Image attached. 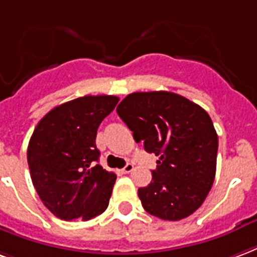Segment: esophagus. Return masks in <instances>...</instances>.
I'll list each match as a JSON object with an SVG mask.
<instances>
[{"instance_id": "esophagus-1", "label": "esophagus", "mask_w": 257, "mask_h": 257, "mask_svg": "<svg viewBox=\"0 0 257 257\" xmlns=\"http://www.w3.org/2000/svg\"><path fill=\"white\" fill-rule=\"evenodd\" d=\"M134 167H135L134 163H126L125 167L122 169V173H125V174H126V173H131L132 170H134Z\"/></svg>"}]
</instances>
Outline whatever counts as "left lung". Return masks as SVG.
Masks as SVG:
<instances>
[{"mask_svg": "<svg viewBox=\"0 0 257 257\" xmlns=\"http://www.w3.org/2000/svg\"><path fill=\"white\" fill-rule=\"evenodd\" d=\"M117 113L135 140L159 157L153 181L139 188L144 210L163 220L193 214L215 178L218 135L208 113L167 91L129 94Z\"/></svg>", "mask_w": 257, "mask_h": 257, "instance_id": "1", "label": "left lung"}]
</instances>
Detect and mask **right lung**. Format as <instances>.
Masks as SVG:
<instances>
[{"instance_id": "add662e5", "label": "right lung", "mask_w": 257, "mask_h": 257, "mask_svg": "<svg viewBox=\"0 0 257 257\" xmlns=\"http://www.w3.org/2000/svg\"><path fill=\"white\" fill-rule=\"evenodd\" d=\"M118 100L85 95L57 106L38 122L28 144V167L41 200L57 218L88 220L109 206L117 177L98 165L95 139Z\"/></svg>"}]
</instances>
